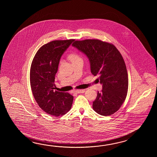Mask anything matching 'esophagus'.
<instances>
[{"label": "esophagus", "mask_w": 157, "mask_h": 157, "mask_svg": "<svg viewBox=\"0 0 157 157\" xmlns=\"http://www.w3.org/2000/svg\"><path fill=\"white\" fill-rule=\"evenodd\" d=\"M85 91V89H82V90H76L74 91V93L77 94L83 93Z\"/></svg>", "instance_id": "34e87169"}]
</instances>
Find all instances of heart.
Masks as SVG:
<instances>
[{
    "instance_id": "b5f03b06",
    "label": "heart",
    "mask_w": 157,
    "mask_h": 157,
    "mask_svg": "<svg viewBox=\"0 0 157 157\" xmlns=\"http://www.w3.org/2000/svg\"><path fill=\"white\" fill-rule=\"evenodd\" d=\"M69 58L71 61V62H74L75 61H76V60L81 59L80 56L76 53L71 54L70 56H69Z\"/></svg>"
}]
</instances>
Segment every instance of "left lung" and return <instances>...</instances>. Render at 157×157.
<instances>
[{"label":"left lung","mask_w":157,"mask_h":157,"mask_svg":"<svg viewBox=\"0 0 157 157\" xmlns=\"http://www.w3.org/2000/svg\"><path fill=\"white\" fill-rule=\"evenodd\" d=\"M72 46L86 56L90 70L103 90L97 92L93 108L97 113L108 116L118 110L127 96L128 80L124 58L112 44L98 39L76 40Z\"/></svg>","instance_id":"8db88e82"}]
</instances>
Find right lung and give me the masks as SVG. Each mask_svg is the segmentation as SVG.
<instances>
[{
    "mask_svg": "<svg viewBox=\"0 0 157 157\" xmlns=\"http://www.w3.org/2000/svg\"><path fill=\"white\" fill-rule=\"evenodd\" d=\"M74 41L54 40L44 44L37 50L31 66L33 97L45 112L56 117L67 113L73 103L72 95L54 90V81L60 57Z\"/></svg>",
    "mask_w": 157,
    "mask_h": 157,
    "instance_id": "obj_1",
    "label": "right lung"
}]
</instances>
